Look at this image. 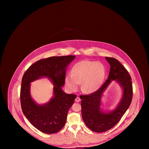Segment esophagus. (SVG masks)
<instances>
[{
	"label": "esophagus",
	"mask_w": 149,
	"mask_h": 149,
	"mask_svg": "<svg viewBox=\"0 0 149 149\" xmlns=\"http://www.w3.org/2000/svg\"><path fill=\"white\" fill-rule=\"evenodd\" d=\"M81 100V99L79 97H77V98H76V99H75V102H80Z\"/></svg>",
	"instance_id": "obj_1"
}]
</instances>
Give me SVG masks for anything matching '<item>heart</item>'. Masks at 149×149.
<instances>
[{"mask_svg":"<svg viewBox=\"0 0 149 149\" xmlns=\"http://www.w3.org/2000/svg\"><path fill=\"white\" fill-rule=\"evenodd\" d=\"M106 76V69L100 62L82 60L75 64L72 68L71 75L65 79L67 89L75 92L79 84L81 83V89L85 93H92L98 90Z\"/></svg>","mask_w":149,"mask_h":149,"instance_id":"b5f03b06","label":"heart"}]
</instances>
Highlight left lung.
<instances>
[{
	"label": "left lung",
	"instance_id": "1",
	"mask_svg": "<svg viewBox=\"0 0 149 149\" xmlns=\"http://www.w3.org/2000/svg\"><path fill=\"white\" fill-rule=\"evenodd\" d=\"M106 59L111 66L106 82L96 92L80 96L83 120L86 126L95 132H103L113 127L127 110L132 98L131 78L127 70L117 59L108 57ZM114 80L122 89V97L114 109L104 111L101 108V98L103 93Z\"/></svg>",
	"mask_w": 149,
	"mask_h": 149
}]
</instances>
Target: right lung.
Masks as SVG:
<instances>
[{"label": "right lung", "instance_id": "obj_1", "mask_svg": "<svg viewBox=\"0 0 149 149\" xmlns=\"http://www.w3.org/2000/svg\"><path fill=\"white\" fill-rule=\"evenodd\" d=\"M75 56L50 57L32 65L22 80V110L31 123L42 132L51 134L61 130L65 125L68 112L76 98L75 94L64 92L66 70ZM48 78L54 85L53 97L47 103L37 104L30 94V83L41 78Z\"/></svg>", "mask_w": 149, "mask_h": 149}]
</instances>
